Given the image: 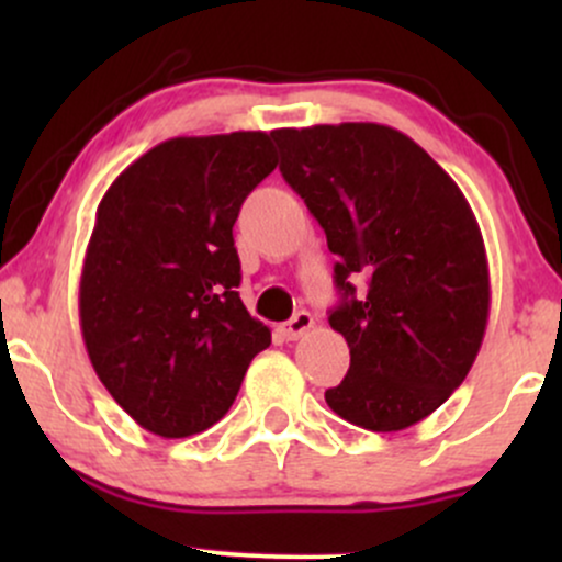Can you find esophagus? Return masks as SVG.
I'll return each instance as SVG.
<instances>
[{"label": "esophagus", "mask_w": 562, "mask_h": 562, "mask_svg": "<svg viewBox=\"0 0 562 562\" xmlns=\"http://www.w3.org/2000/svg\"><path fill=\"white\" fill-rule=\"evenodd\" d=\"M312 325H314L312 314H308V312H295L293 319L282 325V335H285V340H299L301 335L306 333Z\"/></svg>", "instance_id": "esophagus-1"}]
</instances>
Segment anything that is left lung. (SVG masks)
Listing matches in <instances>:
<instances>
[{
	"label": "left lung",
	"mask_w": 562,
	"mask_h": 562,
	"mask_svg": "<svg viewBox=\"0 0 562 562\" xmlns=\"http://www.w3.org/2000/svg\"><path fill=\"white\" fill-rule=\"evenodd\" d=\"M272 137L282 177L338 256L330 327L351 348V367L325 391L327 406L375 434L425 420L460 389L486 333V248L465 195L391 126L319 124Z\"/></svg>",
	"instance_id": "1"
}]
</instances>
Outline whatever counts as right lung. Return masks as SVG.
I'll use <instances>...</instances> for the list:
<instances>
[{"label":"right lung","mask_w":562,"mask_h":562,"mask_svg":"<svg viewBox=\"0 0 562 562\" xmlns=\"http://www.w3.org/2000/svg\"><path fill=\"white\" fill-rule=\"evenodd\" d=\"M277 166L267 132L173 137L97 205L79 317L97 378L134 423L184 438L222 420L272 333L243 306L235 227Z\"/></svg>","instance_id":"add662e5"}]
</instances>
